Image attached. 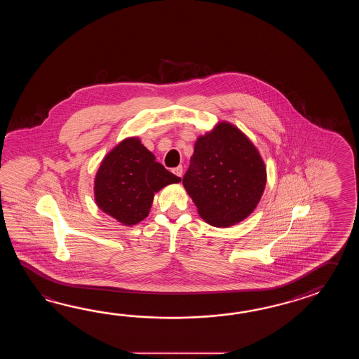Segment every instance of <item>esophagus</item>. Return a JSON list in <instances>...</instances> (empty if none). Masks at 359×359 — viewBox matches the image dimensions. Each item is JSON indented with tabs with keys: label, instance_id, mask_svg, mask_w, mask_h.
I'll return each instance as SVG.
<instances>
[{
	"label": "esophagus",
	"instance_id": "34e87169",
	"mask_svg": "<svg viewBox=\"0 0 359 359\" xmlns=\"http://www.w3.org/2000/svg\"><path fill=\"white\" fill-rule=\"evenodd\" d=\"M175 175H176L177 177H182L183 176V168L180 165V167H177V168H173V170H172Z\"/></svg>",
	"mask_w": 359,
	"mask_h": 359
}]
</instances>
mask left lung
I'll return each mask as SVG.
<instances>
[{
  "instance_id": "8db88e82",
  "label": "left lung",
  "mask_w": 359,
  "mask_h": 359,
  "mask_svg": "<svg viewBox=\"0 0 359 359\" xmlns=\"http://www.w3.org/2000/svg\"><path fill=\"white\" fill-rule=\"evenodd\" d=\"M266 181V167L255 146L226 122L198 138L182 178L200 217L215 227L236 224L252 213Z\"/></svg>"
}]
</instances>
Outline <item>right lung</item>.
Returning a JSON list of instances; mask_svg holds the SVG:
<instances>
[{
	"label": "right lung",
	"mask_w": 359,
	"mask_h": 359,
	"mask_svg": "<svg viewBox=\"0 0 359 359\" xmlns=\"http://www.w3.org/2000/svg\"><path fill=\"white\" fill-rule=\"evenodd\" d=\"M180 181L138 138H127L101 163L95 178V200L102 212L132 226L147 217L155 192Z\"/></svg>",
	"instance_id": "1"
}]
</instances>
